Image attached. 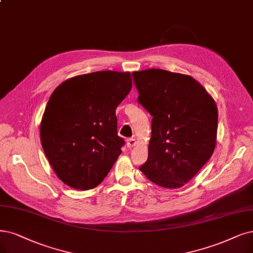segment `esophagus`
<instances>
[{"mask_svg": "<svg viewBox=\"0 0 253 253\" xmlns=\"http://www.w3.org/2000/svg\"><path fill=\"white\" fill-rule=\"evenodd\" d=\"M135 144H136V141L134 138H128L127 141H126V145H127V147L130 149V148H132V147H134L135 146Z\"/></svg>", "mask_w": 253, "mask_h": 253, "instance_id": "1", "label": "esophagus"}]
</instances>
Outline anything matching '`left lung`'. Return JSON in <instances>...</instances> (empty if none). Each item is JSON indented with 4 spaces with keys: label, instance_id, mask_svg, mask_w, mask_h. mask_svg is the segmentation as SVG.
Masks as SVG:
<instances>
[{
    "label": "left lung",
    "instance_id": "left-lung-1",
    "mask_svg": "<svg viewBox=\"0 0 253 253\" xmlns=\"http://www.w3.org/2000/svg\"><path fill=\"white\" fill-rule=\"evenodd\" d=\"M132 75L138 103L153 117L148 160L139 170L163 188H181L207 164L216 148V102L189 75L161 69Z\"/></svg>",
    "mask_w": 253,
    "mask_h": 253
}]
</instances>
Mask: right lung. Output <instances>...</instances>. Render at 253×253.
<instances>
[{
    "mask_svg": "<svg viewBox=\"0 0 253 253\" xmlns=\"http://www.w3.org/2000/svg\"><path fill=\"white\" fill-rule=\"evenodd\" d=\"M132 88L129 72L79 75L55 88L41 122V142L58 178L75 190L96 188L115 165L124 139L116 109Z\"/></svg>",
    "mask_w": 253,
    "mask_h": 253,
    "instance_id": "obj_1",
    "label": "right lung"
}]
</instances>
